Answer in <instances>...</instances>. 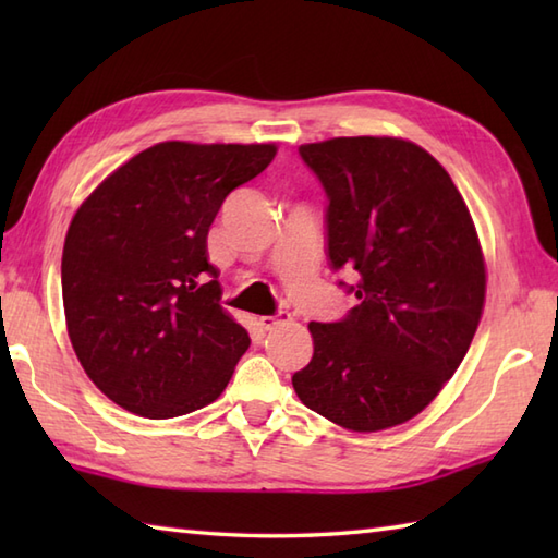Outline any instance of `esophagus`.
<instances>
[{"mask_svg": "<svg viewBox=\"0 0 558 558\" xmlns=\"http://www.w3.org/2000/svg\"><path fill=\"white\" fill-rule=\"evenodd\" d=\"M290 318H292V316H290L288 312H278V314H272V316H260V318H258V326L264 328V330H272L276 326L290 322Z\"/></svg>", "mask_w": 558, "mask_h": 558, "instance_id": "obj_1", "label": "esophagus"}]
</instances>
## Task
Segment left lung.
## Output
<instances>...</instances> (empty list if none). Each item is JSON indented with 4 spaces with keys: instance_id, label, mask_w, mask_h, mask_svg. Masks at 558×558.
Wrapping results in <instances>:
<instances>
[{
    "instance_id": "8db88e82",
    "label": "left lung",
    "mask_w": 558,
    "mask_h": 558,
    "mask_svg": "<svg viewBox=\"0 0 558 558\" xmlns=\"http://www.w3.org/2000/svg\"><path fill=\"white\" fill-rule=\"evenodd\" d=\"M322 182L330 270H354L357 306L310 324L314 357L292 376L306 408L352 432L412 420L456 374L480 326L487 272L448 172L402 138L300 146Z\"/></svg>"
}]
</instances>
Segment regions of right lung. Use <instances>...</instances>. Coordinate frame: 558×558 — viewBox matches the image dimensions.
<instances>
[{"instance_id":"right-lung-1","label":"right lung","mask_w":558,"mask_h":558,"mask_svg":"<svg viewBox=\"0 0 558 558\" xmlns=\"http://www.w3.org/2000/svg\"><path fill=\"white\" fill-rule=\"evenodd\" d=\"M276 158L272 144L165 141L93 192L62 254L66 330L117 405L168 420L216 400L248 348L220 306L206 236L222 201Z\"/></svg>"}]
</instances>
